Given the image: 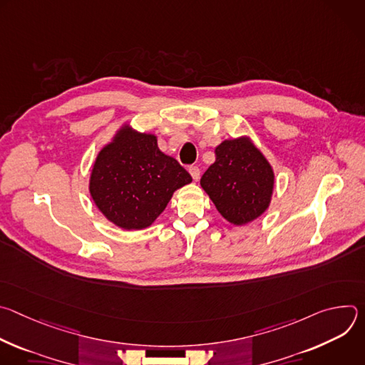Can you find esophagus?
<instances>
[{
  "label": "esophagus",
  "instance_id": "esophagus-1",
  "mask_svg": "<svg viewBox=\"0 0 365 365\" xmlns=\"http://www.w3.org/2000/svg\"><path fill=\"white\" fill-rule=\"evenodd\" d=\"M189 173H190V176H192L193 180H197L199 176H200V170H199L197 166H190V168H189Z\"/></svg>",
  "mask_w": 365,
  "mask_h": 365
}]
</instances>
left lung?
<instances>
[{"label":"left lung","instance_id":"left-lung-1","mask_svg":"<svg viewBox=\"0 0 365 365\" xmlns=\"http://www.w3.org/2000/svg\"><path fill=\"white\" fill-rule=\"evenodd\" d=\"M215 162L200 178L220 214L235 225L262 215L270 203L273 169L247 138L225 140L215 148Z\"/></svg>","mask_w":365,"mask_h":365}]
</instances>
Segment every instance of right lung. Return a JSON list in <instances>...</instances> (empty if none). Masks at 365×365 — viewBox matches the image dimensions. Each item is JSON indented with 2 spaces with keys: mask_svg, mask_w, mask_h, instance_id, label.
Returning <instances> with one entry per match:
<instances>
[{
  "mask_svg": "<svg viewBox=\"0 0 365 365\" xmlns=\"http://www.w3.org/2000/svg\"><path fill=\"white\" fill-rule=\"evenodd\" d=\"M190 182L178 160L159 150L155 135L124 128L98 154L89 190L111 222L143 230L165 211L173 192Z\"/></svg>",
  "mask_w": 365,
  "mask_h": 365,
  "instance_id": "add662e5",
  "label": "right lung"
}]
</instances>
